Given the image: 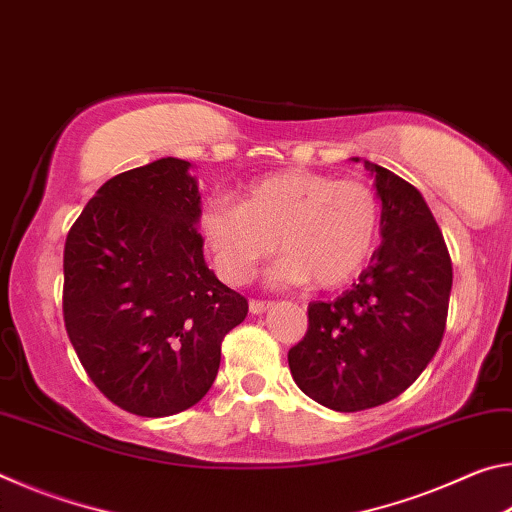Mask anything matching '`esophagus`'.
Listing matches in <instances>:
<instances>
[{"label":"esophagus","mask_w":512,"mask_h":512,"mask_svg":"<svg viewBox=\"0 0 512 512\" xmlns=\"http://www.w3.org/2000/svg\"><path fill=\"white\" fill-rule=\"evenodd\" d=\"M271 307H273V302H268V300H250V305H248L250 314H264V311Z\"/></svg>","instance_id":"esophagus-1"}]
</instances>
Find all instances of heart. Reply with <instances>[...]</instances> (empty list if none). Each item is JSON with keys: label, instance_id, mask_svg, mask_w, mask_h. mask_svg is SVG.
<instances>
[{"label": "heart", "instance_id": "b5f03b06", "mask_svg": "<svg viewBox=\"0 0 512 512\" xmlns=\"http://www.w3.org/2000/svg\"><path fill=\"white\" fill-rule=\"evenodd\" d=\"M196 223L225 282H248L277 244L273 282L339 289L375 253L381 207L363 180L289 169L248 185L239 203L210 198Z\"/></svg>", "mask_w": 512, "mask_h": 512}]
</instances>
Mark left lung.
<instances>
[{
  "instance_id": "1",
  "label": "left lung",
  "mask_w": 512,
  "mask_h": 512,
  "mask_svg": "<svg viewBox=\"0 0 512 512\" xmlns=\"http://www.w3.org/2000/svg\"><path fill=\"white\" fill-rule=\"evenodd\" d=\"M363 164L381 198V246L352 289L311 302L305 339L289 350L300 391L341 413L391 402L420 377L443 341L452 293V259L422 194Z\"/></svg>"
}]
</instances>
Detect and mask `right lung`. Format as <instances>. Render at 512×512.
<instances>
[{"label":"right lung","mask_w":512,"mask_h":512,"mask_svg":"<svg viewBox=\"0 0 512 512\" xmlns=\"http://www.w3.org/2000/svg\"><path fill=\"white\" fill-rule=\"evenodd\" d=\"M187 160L119 173L90 198L65 241L67 336L94 386L142 418L201 402L223 336L248 300L205 264Z\"/></svg>","instance_id":"obj_1"}]
</instances>
